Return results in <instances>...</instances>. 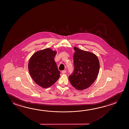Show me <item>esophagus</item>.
<instances>
[{
    "label": "esophagus",
    "mask_w": 129,
    "mask_h": 129,
    "mask_svg": "<svg viewBox=\"0 0 129 129\" xmlns=\"http://www.w3.org/2000/svg\"><path fill=\"white\" fill-rule=\"evenodd\" d=\"M66 70H63V71H61V73L62 74H65V73H66Z\"/></svg>",
    "instance_id": "obj_1"
}]
</instances>
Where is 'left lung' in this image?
I'll return each mask as SVG.
<instances>
[{
  "label": "left lung",
  "instance_id": "8db88e82",
  "mask_svg": "<svg viewBox=\"0 0 129 129\" xmlns=\"http://www.w3.org/2000/svg\"><path fill=\"white\" fill-rule=\"evenodd\" d=\"M74 71L69 77L71 85L81 90L89 88L97 78L99 71V60L93 53L74 47Z\"/></svg>",
  "mask_w": 129,
  "mask_h": 129
}]
</instances>
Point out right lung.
Listing matches in <instances>:
<instances>
[{"label":"right lung","instance_id":"right-lung-1","mask_svg":"<svg viewBox=\"0 0 129 129\" xmlns=\"http://www.w3.org/2000/svg\"><path fill=\"white\" fill-rule=\"evenodd\" d=\"M57 51L50 48L40 50L34 53L28 62V70L35 82L43 88L53 85L59 77L54 58Z\"/></svg>","mask_w":129,"mask_h":129}]
</instances>
